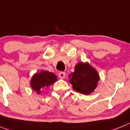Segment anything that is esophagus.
Returning <instances> with one entry per match:
<instances>
[{
	"label": "esophagus",
	"instance_id": "34e87169",
	"mask_svg": "<svg viewBox=\"0 0 130 130\" xmlns=\"http://www.w3.org/2000/svg\"><path fill=\"white\" fill-rule=\"evenodd\" d=\"M58 76H59V78L63 79L65 77V73L64 72H59L58 74Z\"/></svg>",
	"mask_w": 130,
	"mask_h": 130
}]
</instances>
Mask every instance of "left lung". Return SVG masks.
I'll use <instances>...</instances> for the list:
<instances>
[{
	"label": "left lung",
	"instance_id": "left-lung-1",
	"mask_svg": "<svg viewBox=\"0 0 130 130\" xmlns=\"http://www.w3.org/2000/svg\"><path fill=\"white\" fill-rule=\"evenodd\" d=\"M69 77L73 89L85 95L94 92L99 80V75L95 69L87 63L82 62L76 65L74 72L69 75Z\"/></svg>",
	"mask_w": 130,
	"mask_h": 130
}]
</instances>
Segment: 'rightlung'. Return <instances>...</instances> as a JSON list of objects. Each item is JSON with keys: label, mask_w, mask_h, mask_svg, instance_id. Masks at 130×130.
Returning a JSON list of instances; mask_svg holds the SVG:
<instances>
[{"label": "right lung", "mask_w": 130, "mask_h": 130, "mask_svg": "<svg viewBox=\"0 0 130 130\" xmlns=\"http://www.w3.org/2000/svg\"><path fill=\"white\" fill-rule=\"evenodd\" d=\"M57 77L52 72L42 71L38 74H35L31 80L32 88L36 91L37 94L42 92L41 90L46 88L56 82Z\"/></svg>", "instance_id": "right-lung-1"}]
</instances>
